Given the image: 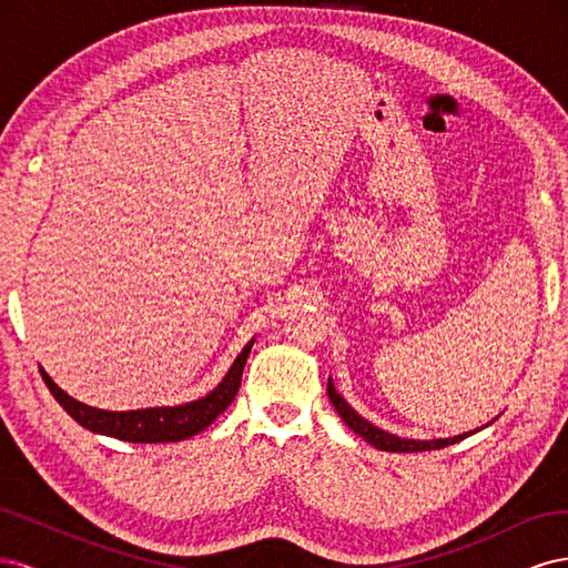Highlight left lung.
Here are the masks:
<instances>
[{
  "instance_id": "8db88e82",
  "label": "left lung",
  "mask_w": 568,
  "mask_h": 568,
  "mask_svg": "<svg viewBox=\"0 0 568 568\" xmlns=\"http://www.w3.org/2000/svg\"><path fill=\"white\" fill-rule=\"evenodd\" d=\"M326 393H329V400L332 405L336 407L338 417L346 422V426H351L353 432L365 438L369 445H374L376 450H386V453H422V450H440V448H448V445L453 443H459L462 438H469L474 436L476 432H480V428H474V432H467V434H459V436H453V438H434V440H415V438H400L395 434H388L384 432V428L374 426L372 422H367L363 415H357V412L346 403V398L334 388V382L329 379V384H326Z\"/></svg>"
}]
</instances>
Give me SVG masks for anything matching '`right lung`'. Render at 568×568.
I'll return each instance as SVG.
<instances>
[{
    "instance_id": "1",
    "label": "right lung",
    "mask_w": 568,
    "mask_h": 568,
    "mask_svg": "<svg viewBox=\"0 0 568 568\" xmlns=\"http://www.w3.org/2000/svg\"><path fill=\"white\" fill-rule=\"evenodd\" d=\"M253 343L255 338L246 343L244 351L236 355L232 367L227 369L225 379H222L211 393H205L199 400L182 403V405L142 407V409H123V412L99 409L71 398L63 388H59L54 382H51V376L44 369H42V379L68 415H71L80 426L90 428L92 434L111 436L128 443H178L201 434L205 426H211L222 412L230 407L239 386H242L244 365Z\"/></svg>"
}]
</instances>
